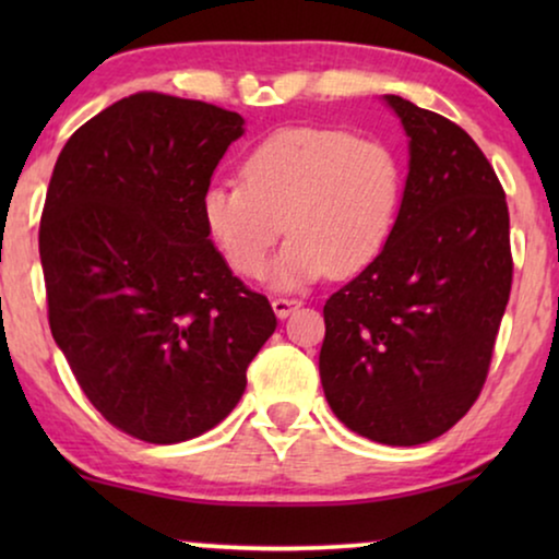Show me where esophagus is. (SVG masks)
I'll return each mask as SVG.
<instances>
[{
  "instance_id": "1",
  "label": "esophagus",
  "mask_w": 559,
  "mask_h": 559,
  "mask_svg": "<svg viewBox=\"0 0 559 559\" xmlns=\"http://www.w3.org/2000/svg\"><path fill=\"white\" fill-rule=\"evenodd\" d=\"M297 308H300V300H293V297H274L272 300V310L277 318H287Z\"/></svg>"
}]
</instances>
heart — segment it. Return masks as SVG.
<instances>
[{
    "instance_id": "heart-1",
    "label": "heart",
    "mask_w": 559,
    "mask_h": 559,
    "mask_svg": "<svg viewBox=\"0 0 559 559\" xmlns=\"http://www.w3.org/2000/svg\"><path fill=\"white\" fill-rule=\"evenodd\" d=\"M404 193V167L386 142L343 129L287 127L241 163V182H213L201 218L213 247L241 277H262L274 243L289 234L270 280L300 289L361 272L386 247Z\"/></svg>"
}]
</instances>
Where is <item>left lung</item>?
Returning a JSON list of instances; mask_svg holds the SVG:
<instances>
[{"label": "left lung", "instance_id": "8db88e82", "mask_svg": "<svg viewBox=\"0 0 559 559\" xmlns=\"http://www.w3.org/2000/svg\"><path fill=\"white\" fill-rule=\"evenodd\" d=\"M409 136L394 231L328 297L320 381L348 430L423 445L478 400L511 293L507 195L453 121L384 96Z\"/></svg>", "mask_w": 559, "mask_h": 559}]
</instances>
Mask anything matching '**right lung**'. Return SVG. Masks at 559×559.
Listing matches in <instances>:
<instances>
[{
	"label": "right lung",
	"instance_id": "1",
	"mask_svg": "<svg viewBox=\"0 0 559 559\" xmlns=\"http://www.w3.org/2000/svg\"><path fill=\"white\" fill-rule=\"evenodd\" d=\"M241 134L236 111L142 91L88 119L52 170L40 221L52 338L88 402L136 440L216 427L277 328L201 218Z\"/></svg>",
	"mask_w": 559,
	"mask_h": 559
}]
</instances>
